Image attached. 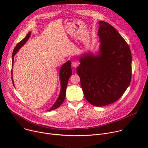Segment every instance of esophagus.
Instances as JSON below:
<instances>
[{
  "instance_id": "1",
  "label": "esophagus",
  "mask_w": 148,
  "mask_h": 148,
  "mask_svg": "<svg viewBox=\"0 0 148 148\" xmlns=\"http://www.w3.org/2000/svg\"><path fill=\"white\" fill-rule=\"evenodd\" d=\"M78 65V62L77 61H73L72 62V66L73 67H76Z\"/></svg>"
}]
</instances>
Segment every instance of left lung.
Returning <instances> with one entry per match:
<instances>
[{"label": "left lung", "instance_id": "8db88e82", "mask_svg": "<svg viewBox=\"0 0 148 148\" xmlns=\"http://www.w3.org/2000/svg\"><path fill=\"white\" fill-rule=\"evenodd\" d=\"M99 46L80 57L77 73L86 99L95 107L117 101L129 87L132 75V55L128 45L110 24L99 21Z\"/></svg>", "mask_w": 148, "mask_h": 148}]
</instances>
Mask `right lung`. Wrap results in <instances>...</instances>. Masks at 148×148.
I'll list each match as a JSON object with an SVG mask.
<instances>
[{"label": "right lung", "mask_w": 148, "mask_h": 148, "mask_svg": "<svg viewBox=\"0 0 148 148\" xmlns=\"http://www.w3.org/2000/svg\"><path fill=\"white\" fill-rule=\"evenodd\" d=\"M31 32H29L28 34L26 35V36L22 40L20 41L19 43L16 46L15 48L14 49V50L13 51L12 54V75H13V62H14V57L15 54L18 51V50L22 47L23 46H24L26 42L29 39L30 36H31ZM59 78L60 81V94L53 104V106L47 110V111H52L54 110L57 109L58 108L60 105L62 104L63 101H64L66 98V89L67 87V84L69 79L71 75H72V70H71V62L70 60L67 61L66 63H64L60 69L59 71ZM12 80L13 82V84L14 87V84L13 82V78L12 77Z\"/></svg>", "instance_id": "add662e5"}]
</instances>
